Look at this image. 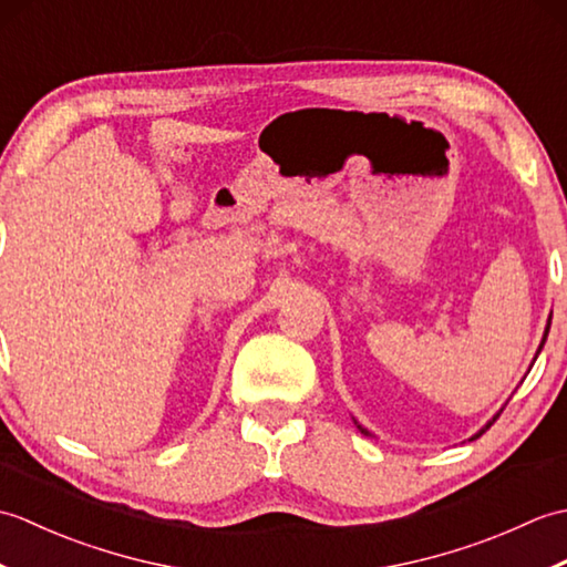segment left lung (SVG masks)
<instances>
[{"label":"left lung","instance_id":"8db88e82","mask_svg":"<svg viewBox=\"0 0 567 567\" xmlns=\"http://www.w3.org/2000/svg\"><path fill=\"white\" fill-rule=\"evenodd\" d=\"M548 331H550V317H548V323H546V331H544V341H540V346H538V351H536V358H538V353H540V348H544V343H546V339H548ZM536 358H534V360H536ZM495 419H497V416H495ZM495 419H492V421H495ZM353 421H355V419H353ZM492 421H489V424H492ZM489 424H487V426H489ZM355 426L360 429V433H363V436H372V433H370L368 429H363V426H360V424H358V421H355ZM487 426H485V429H487ZM485 429H480V431L475 433V436H473V439H477V436H480V433H483Z\"/></svg>","mask_w":567,"mask_h":567}]
</instances>
